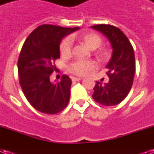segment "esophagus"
I'll return each instance as SVG.
<instances>
[{"mask_svg": "<svg viewBox=\"0 0 154 154\" xmlns=\"http://www.w3.org/2000/svg\"><path fill=\"white\" fill-rule=\"evenodd\" d=\"M82 80V77H72V82H77V81H81Z\"/></svg>", "mask_w": 154, "mask_h": 154, "instance_id": "34e87169", "label": "esophagus"}]
</instances>
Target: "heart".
Segmentation results:
<instances>
[{
    "label": "heart",
    "mask_w": 154,
    "mask_h": 154,
    "mask_svg": "<svg viewBox=\"0 0 154 154\" xmlns=\"http://www.w3.org/2000/svg\"><path fill=\"white\" fill-rule=\"evenodd\" d=\"M74 38H77L84 42L91 49H95L99 47L102 42L100 35L93 34V33L83 35H75ZM72 42L71 38L67 37V38H64L63 40L61 42L60 48H59L61 55L65 57H69L72 53ZM94 67H95V63L92 61L78 60L72 63L68 66L67 69L71 73L74 74V75L84 76L88 72L94 69Z\"/></svg>",
    "instance_id": "obj_1"
}]
</instances>
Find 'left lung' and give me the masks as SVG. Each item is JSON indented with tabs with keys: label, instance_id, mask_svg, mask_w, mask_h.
Instances as JSON below:
<instances>
[{
	"label": "left lung",
	"instance_id": "1",
	"mask_svg": "<svg viewBox=\"0 0 154 154\" xmlns=\"http://www.w3.org/2000/svg\"><path fill=\"white\" fill-rule=\"evenodd\" d=\"M91 27L106 35L113 48L106 66L110 80L105 84L97 82L92 97L105 106H116L125 99L132 87L135 72L134 48L125 35L116 26L97 25Z\"/></svg>",
	"mask_w": 154,
	"mask_h": 154
}]
</instances>
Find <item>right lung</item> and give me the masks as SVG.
Wrapping results in <instances>:
<instances>
[{
    "instance_id": "add662e5",
    "label": "right lung",
    "mask_w": 154,
    "mask_h": 154,
    "mask_svg": "<svg viewBox=\"0 0 154 154\" xmlns=\"http://www.w3.org/2000/svg\"><path fill=\"white\" fill-rule=\"evenodd\" d=\"M78 29L40 25L22 46L17 65L20 84L29 104L39 112L57 114L69 102L72 84L69 77L63 75L57 84L51 83L49 77L57 70L54 63L60 57L62 38Z\"/></svg>"
}]
</instances>
